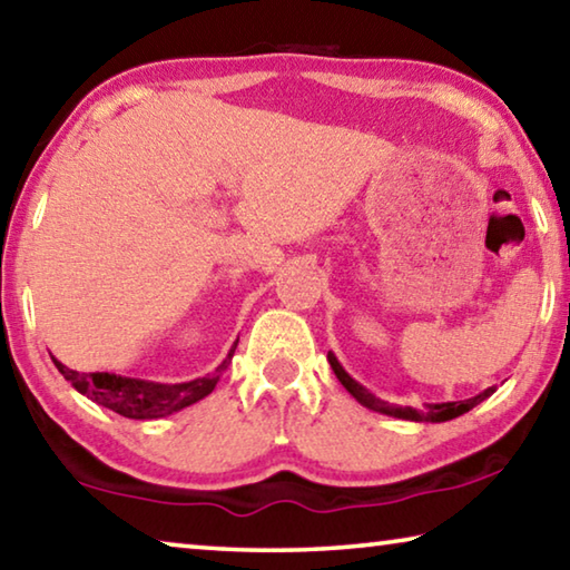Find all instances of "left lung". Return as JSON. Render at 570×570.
<instances>
[{
    "instance_id": "1",
    "label": "left lung",
    "mask_w": 570,
    "mask_h": 570,
    "mask_svg": "<svg viewBox=\"0 0 570 570\" xmlns=\"http://www.w3.org/2000/svg\"><path fill=\"white\" fill-rule=\"evenodd\" d=\"M326 360H330L332 370H334V374H336V380H340V382L344 384L346 392H350L356 402L364 404V407L374 410V412L390 414V417H400V420H412V422H448V420H455V417H460V414L470 412L472 407H475V404H480L482 400H488L490 394L495 392V387H488L485 392H480V394H475V397H470V400L442 402V404H424L422 410L397 407V404H390V402H384V400H380V397H374V394H372L370 390H364L360 382L352 380L350 374L344 372V366L340 364V360H336V356H334L332 352L326 354Z\"/></svg>"
}]
</instances>
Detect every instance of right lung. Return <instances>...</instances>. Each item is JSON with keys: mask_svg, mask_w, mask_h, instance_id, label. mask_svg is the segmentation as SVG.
<instances>
[{"mask_svg": "<svg viewBox=\"0 0 570 570\" xmlns=\"http://www.w3.org/2000/svg\"><path fill=\"white\" fill-rule=\"evenodd\" d=\"M236 344L230 346L228 356L216 372L190 382H180V384H160V382H148V380L120 377V374H110V372H75L57 360H55V366L77 392L85 394V397H90L92 402L102 404V407H108L130 420H158V417H168V414L178 412L183 407H188L193 402L208 397V394L214 392L216 382L220 380V372L226 370L230 356H234Z\"/></svg>", "mask_w": 570, "mask_h": 570, "instance_id": "1", "label": "right lung"}]
</instances>
